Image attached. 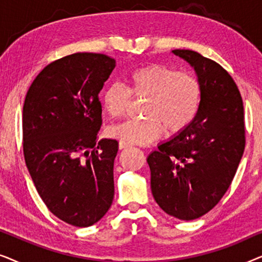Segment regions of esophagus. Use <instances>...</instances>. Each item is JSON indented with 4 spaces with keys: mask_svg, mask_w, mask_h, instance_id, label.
Masks as SVG:
<instances>
[{
    "mask_svg": "<svg viewBox=\"0 0 262 262\" xmlns=\"http://www.w3.org/2000/svg\"><path fill=\"white\" fill-rule=\"evenodd\" d=\"M128 146H130V144H128V143L124 142V141H120L119 142V149H125V148H128Z\"/></svg>",
    "mask_w": 262,
    "mask_h": 262,
    "instance_id": "1",
    "label": "esophagus"
}]
</instances>
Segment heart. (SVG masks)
I'll list each match as a JSON object with an SVG mask.
<instances>
[{"mask_svg":"<svg viewBox=\"0 0 262 262\" xmlns=\"http://www.w3.org/2000/svg\"><path fill=\"white\" fill-rule=\"evenodd\" d=\"M132 98L146 99L143 119H131L110 128L111 135L128 144H148L162 136L178 135L198 116L203 99L199 78L163 64H150L131 71L127 84L112 83L102 93V105L108 116H125Z\"/></svg>","mask_w":262,"mask_h":262,"instance_id":"obj_1","label":"heart"}]
</instances>
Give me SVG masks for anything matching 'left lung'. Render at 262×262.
Wrapping results in <instances>:
<instances>
[{
	"mask_svg": "<svg viewBox=\"0 0 262 262\" xmlns=\"http://www.w3.org/2000/svg\"><path fill=\"white\" fill-rule=\"evenodd\" d=\"M194 68L203 85L189 126L148 156L151 192L164 212L192 221L212 210L231 185L246 146L241 93L231 75L192 50H173Z\"/></svg>",
	"mask_w": 262,
	"mask_h": 262,
	"instance_id": "1",
	"label": "left lung"
}]
</instances>
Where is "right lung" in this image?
<instances>
[{
	"label": "right lung",
	"instance_id": "right-lung-1",
	"mask_svg": "<svg viewBox=\"0 0 262 262\" xmlns=\"http://www.w3.org/2000/svg\"><path fill=\"white\" fill-rule=\"evenodd\" d=\"M116 59L78 52L50 63L32 82L23 111V149L35 188L60 221L84 228L101 220L114 196L116 139L102 125L99 93Z\"/></svg>",
	"mask_w": 262,
	"mask_h": 262
}]
</instances>
